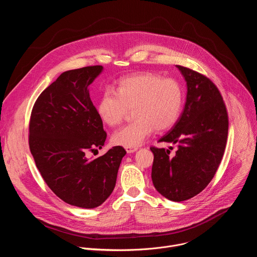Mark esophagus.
<instances>
[{
  "label": "esophagus",
  "mask_w": 257,
  "mask_h": 257,
  "mask_svg": "<svg viewBox=\"0 0 257 257\" xmlns=\"http://www.w3.org/2000/svg\"><path fill=\"white\" fill-rule=\"evenodd\" d=\"M125 150L127 153H134L138 150V148H125Z\"/></svg>",
  "instance_id": "esophagus-1"
}]
</instances>
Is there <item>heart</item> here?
Returning <instances> with one entry per match:
<instances>
[{
	"label": "heart",
	"instance_id": "obj_1",
	"mask_svg": "<svg viewBox=\"0 0 257 257\" xmlns=\"http://www.w3.org/2000/svg\"><path fill=\"white\" fill-rule=\"evenodd\" d=\"M184 100L183 88L174 79H163L153 73L136 74L121 79L116 92L105 89L99 97L97 111L109 126L122 122L130 108L136 118L116 131L112 141L118 146L136 148L154 130L163 132L178 119Z\"/></svg>",
	"mask_w": 257,
	"mask_h": 257
}]
</instances>
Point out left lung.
<instances>
[{
	"label": "left lung",
	"instance_id": "1",
	"mask_svg": "<svg viewBox=\"0 0 257 257\" xmlns=\"http://www.w3.org/2000/svg\"><path fill=\"white\" fill-rule=\"evenodd\" d=\"M187 94L183 111L159 142L177 146L175 153L151 147L152 180L158 192L183 201L201 192L222 161L228 138V113L217 86L206 76L182 66Z\"/></svg>",
	"mask_w": 257,
	"mask_h": 257
}]
</instances>
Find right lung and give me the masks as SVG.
<instances>
[{
  "mask_svg": "<svg viewBox=\"0 0 257 257\" xmlns=\"http://www.w3.org/2000/svg\"><path fill=\"white\" fill-rule=\"evenodd\" d=\"M102 70L91 66L61 74L38 96L29 122V148L43 180L65 202L84 209L99 207L111 194L126 154L115 146L88 158L107 137L88 90Z\"/></svg>",
  "mask_w": 257,
  "mask_h": 257,
  "instance_id": "1",
  "label": "right lung"
}]
</instances>
